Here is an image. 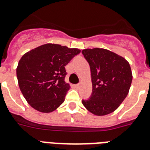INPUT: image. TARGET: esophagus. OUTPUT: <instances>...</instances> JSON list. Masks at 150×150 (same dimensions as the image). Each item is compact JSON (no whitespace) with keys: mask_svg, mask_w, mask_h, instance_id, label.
<instances>
[{"mask_svg":"<svg viewBox=\"0 0 150 150\" xmlns=\"http://www.w3.org/2000/svg\"><path fill=\"white\" fill-rule=\"evenodd\" d=\"M76 86V88H79V87L80 86V84H79H79H76V86Z\"/></svg>","mask_w":150,"mask_h":150,"instance_id":"1","label":"esophagus"}]
</instances>
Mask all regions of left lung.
Segmentation results:
<instances>
[{
	"mask_svg": "<svg viewBox=\"0 0 150 150\" xmlns=\"http://www.w3.org/2000/svg\"><path fill=\"white\" fill-rule=\"evenodd\" d=\"M91 70L92 93L82 103L96 116H105L116 110L128 95L132 82L129 63L117 54L94 48L82 51Z\"/></svg>",
	"mask_w": 150,
	"mask_h": 150,
	"instance_id": "8db88e82",
	"label": "left lung"
}]
</instances>
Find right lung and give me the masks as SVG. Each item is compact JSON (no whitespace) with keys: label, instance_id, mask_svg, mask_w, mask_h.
<instances>
[{"label":"right lung","instance_id":"1","mask_svg":"<svg viewBox=\"0 0 150 150\" xmlns=\"http://www.w3.org/2000/svg\"><path fill=\"white\" fill-rule=\"evenodd\" d=\"M80 50L46 43L24 54L16 68L18 86L34 109L51 112L64 101L71 86L65 83V66Z\"/></svg>","mask_w":150,"mask_h":150}]
</instances>
